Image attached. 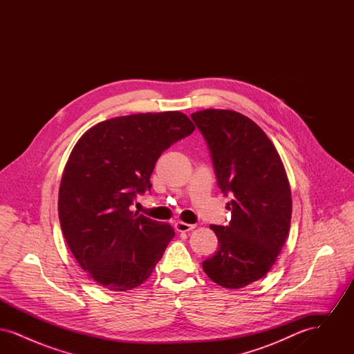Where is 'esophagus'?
I'll return each instance as SVG.
<instances>
[{
    "mask_svg": "<svg viewBox=\"0 0 354 354\" xmlns=\"http://www.w3.org/2000/svg\"><path fill=\"white\" fill-rule=\"evenodd\" d=\"M196 225L195 224H188V223H183V221H176L175 223V230L178 232H188L192 231Z\"/></svg>",
    "mask_w": 354,
    "mask_h": 354,
    "instance_id": "esophagus-1",
    "label": "esophagus"
}]
</instances>
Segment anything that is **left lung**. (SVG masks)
<instances>
[{"mask_svg": "<svg viewBox=\"0 0 354 354\" xmlns=\"http://www.w3.org/2000/svg\"><path fill=\"white\" fill-rule=\"evenodd\" d=\"M211 152L231 221L209 225L219 240L203 270L218 286L237 289L264 277L284 247L292 198L284 165L267 134L232 110L207 109L191 114Z\"/></svg>", "mask_w": 354, "mask_h": 354, "instance_id": "obj_1", "label": "left lung"}]
</instances>
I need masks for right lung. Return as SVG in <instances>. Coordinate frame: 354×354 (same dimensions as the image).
<instances>
[{
	"mask_svg": "<svg viewBox=\"0 0 354 354\" xmlns=\"http://www.w3.org/2000/svg\"><path fill=\"white\" fill-rule=\"evenodd\" d=\"M183 113L107 119L77 142L64 169L58 215L68 248L98 286L124 292L145 283L162 259L174 228L133 212L151 188L162 152L192 134Z\"/></svg>",
	"mask_w": 354,
	"mask_h": 354,
	"instance_id": "right-lung-1",
	"label": "right lung"
}]
</instances>
